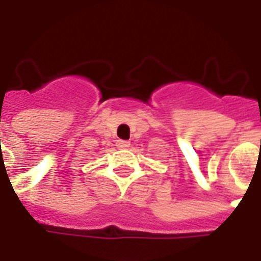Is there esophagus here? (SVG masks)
<instances>
[{"mask_svg":"<svg viewBox=\"0 0 261 261\" xmlns=\"http://www.w3.org/2000/svg\"><path fill=\"white\" fill-rule=\"evenodd\" d=\"M116 146L119 149H127V147L130 146V142L128 141H122V139H119L118 142H116Z\"/></svg>","mask_w":261,"mask_h":261,"instance_id":"obj_1","label":"esophagus"}]
</instances>
